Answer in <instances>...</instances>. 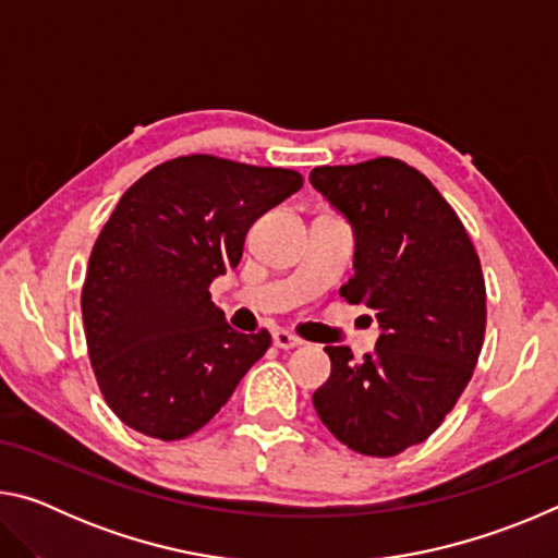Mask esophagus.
<instances>
[{
    "mask_svg": "<svg viewBox=\"0 0 558 558\" xmlns=\"http://www.w3.org/2000/svg\"><path fill=\"white\" fill-rule=\"evenodd\" d=\"M272 344H276L278 349H295L302 344V339L286 332V329H276V332H272Z\"/></svg>",
    "mask_w": 558,
    "mask_h": 558,
    "instance_id": "1",
    "label": "esophagus"
}]
</instances>
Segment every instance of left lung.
I'll return each mask as SVG.
<instances>
[{
	"instance_id": "left-lung-1",
	"label": "left lung",
	"mask_w": 558,
	"mask_h": 558,
	"mask_svg": "<svg viewBox=\"0 0 558 558\" xmlns=\"http://www.w3.org/2000/svg\"><path fill=\"white\" fill-rule=\"evenodd\" d=\"M310 184L354 233V276L339 295L374 310L381 329L362 362L349 347H325L332 374L315 411L347 448L399 456L440 426L475 369L483 268L458 214L401 159L315 167Z\"/></svg>"
}]
</instances>
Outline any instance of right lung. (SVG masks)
<instances>
[{
	"mask_svg": "<svg viewBox=\"0 0 558 558\" xmlns=\"http://www.w3.org/2000/svg\"><path fill=\"white\" fill-rule=\"evenodd\" d=\"M300 186L292 169L189 155L122 194L93 245L81 310L93 372L125 426L192 436L266 354V329H231L209 286L239 266L253 221Z\"/></svg>",
	"mask_w": 558,
	"mask_h": 558,
	"instance_id": "right-lung-1",
	"label": "right lung"
}]
</instances>
